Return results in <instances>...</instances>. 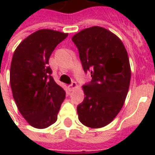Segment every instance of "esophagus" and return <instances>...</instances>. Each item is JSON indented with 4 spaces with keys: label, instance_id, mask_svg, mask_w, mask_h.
Listing matches in <instances>:
<instances>
[{
    "label": "esophagus",
    "instance_id": "esophagus-1",
    "mask_svg": "<svg viewBox=\"0 0 155 155\" xmlns=\"http://www.w3.org/2000/svg\"><path fill=\"white\" fill-rule=\"evenodd\" d=\"M68 88H69L70 91H73L74 88H76V83L75 82H72L71 84L68 85Z\"/></svg>",
    "mask_w": 155,
    "mask_h": 155
}]
</instances>
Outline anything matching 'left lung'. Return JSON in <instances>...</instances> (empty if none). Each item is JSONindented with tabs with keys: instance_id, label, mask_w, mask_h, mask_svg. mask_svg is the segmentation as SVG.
<instances>
[{
	"instance_id": "left-lung-1",
	"label": "left lung",
	"mask_w": 155,
	"mask_h": 155,
	"mask_svg": "<svg viewBox=\"0 0 155 155\" xmlns=\"http://www.w3.org/2000/svg\"><path fill=\"white\" fill-rule=\"evenodd\" d=\"M84 71L91 74L83 85L84 99L77 106L79 120L93 129L110 123L119 114L130 87L128 53L120 39L101 26L82 30L72 37Z\"/></svg>"
}]
</instances>
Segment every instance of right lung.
<instances>
[{"label": "right lung", "mask_w": 155, "mask_h": 155, "mask_svg": "<svg viewBox=\"0 0 155 155\" xmlns=\"http://www.w3.org/2000/svg\"><path fill=\"white\" fill-rule=\"evenodd\" d=\"M68 36L53 30H39L15 49L10 83L16 106L31 126L47 128L57 120L65 91L51 76L49 59L54 48Z\"/></svg>", "instance_id": "add662e5"}]
</instances>
